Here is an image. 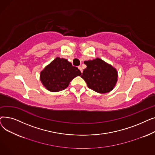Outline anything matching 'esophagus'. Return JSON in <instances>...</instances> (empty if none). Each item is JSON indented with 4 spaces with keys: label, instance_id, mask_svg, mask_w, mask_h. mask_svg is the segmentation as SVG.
<instances>
[{
    "label": "esophagus",
    "instance_id": "34e87169",
    "mask_svg": "<svg viewBox=\"0 0 155 155\" xmlns=\"http://www.w3.org/2000/svg\"><path fill=\"white\" fill-rule=\"evenodd\" d=\"M78 69L80 70V71H81V72L82 73L83 70H82V67H80V66H79V67H78Z\"/></svg>",
    "mask_w": 155,
    "mask_h": 155
}]
</instances>
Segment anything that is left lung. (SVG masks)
<instances>
[{"instance_id":"1","label":"left lung","mask_w":155,"mask_h":155,"mask_svg":"<svg viewBox=\"0 0 155 155\" xmlns=\"http://www.w3.org/2000/svg\"><path fill=\"white\" fill-rule=\"evenodd\" d=\"M87 68L82 77L89 88L96 92L105 94L113 90L117 81V71L112 65L100 58L85 61Z\"/></svg>"}]
</instances>
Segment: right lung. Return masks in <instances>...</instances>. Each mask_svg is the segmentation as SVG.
Returning a JSON list of instances; mask_svg holds the SVG:
<instances>
[{
  "label": "right lung",
  "mask_w": 155,
  "mask_h": 155,
  "mask_svg": "<svg viewBox=\"0 0 155 155\" xmlns=\"http://www.w3.org/2000/svg\"><path fill=\"white\" fill-rule=\"evenodd\" d=\"M81 75L80 70L67 60L56 57L41 71L40 80L47 90L55 92L67 88L73 78Z\"/></svg>",
  "instance_id": "add662e5"
}]
</instances>
